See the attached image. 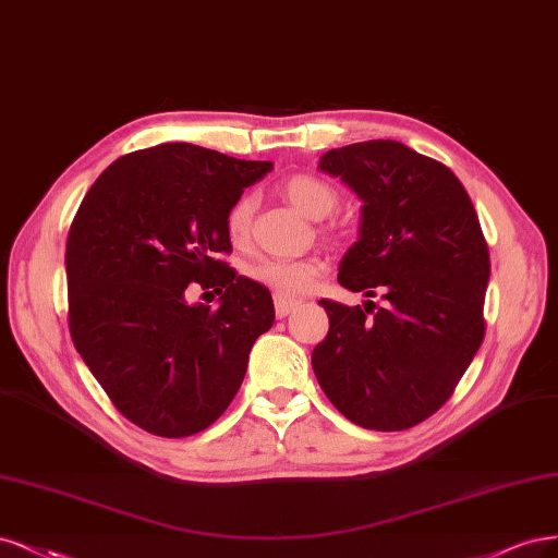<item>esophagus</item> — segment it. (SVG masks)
I'll use <instances>...</instances> for the list:
<instances>
[{
  "label": "esophagus",
  "mask_w": 558,
  "mask_h": 558,
  "mask_svg": "<svg viewBox=\"0 0 558 558\" xmlns=\"http://www.w3.org/2000/svg\"><path fill=\"white\" fill-rule=\"evenodd\" d=\"M274 301H276V315L282 319V317H287L290 315L296 305L301 303L299 299H290V296H280V294H276L274 296Z\"/></svg>",
  "instance_id": "obj_1"
}]
</instances>
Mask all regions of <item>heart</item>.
I'll return each mask as SVG.
<instances>
[{
    "instance_id": "b5f03b06",
    "label": "heart",
    "mask_w": 558,
    "mask_h": 558,
    "mask_svg": "<svg viewBox=\"0 0 558 558\" xmlns=\"http://www.w3.org/2000/svg\"><path fill=\"white\" fill-rule=\"evenodd\" d=\"M280 192L284 199H290L301 213L313 220H322L331 215L338 206V192L331 183L322 181L311 173H294L287 175L280 183ZM253 208L255 202L250 194L239 196L236 202L225 215V231L227 239L233 245H245L250 239V225H253ZM322 274V262L305 257V259H276L262 257L247 266V278L268 287L280 296H299L308 292Z\"/></svg>"
}]
</instances>
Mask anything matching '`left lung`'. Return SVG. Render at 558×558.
Wrapping results in <instances>:
<instances>
[{
    "instance_id": "8db88e82",
    "label": "left lung",
    "mask_w": 558,
    "mask_h": 558,
    "mask_svg": "<svg viewBox=\"0 0 558 558\" xmlns=\"http://www.w3.org/2000/svg\"><path fill=\"white\" fill-rule=\"evenodd\" d=\"M319 169L364 202L338 282L387 303L322 299L329 333L313 371L350 422L410 428L452 397L482 345L489 247L477 213L452 171L399 141L333 148Z\"/></svg>"
}]
</instances>
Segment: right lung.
Here are the masks:
<instances>
[{"label": "right lung", "mask_w": 558, "mask_h": 558, "mask_svg": "<svg viewBox=\"0 0 558 558\" xmlns=\"http://www.w3.org/2000/svg\"><path fill=\"white\" fill-rule=\"evenodd\" d=\"M192 143L116 159L89 187L66 239L71 340L124 417L161 438L208 428L274 327L264 284L220 259L225 215L271 171ZM222 293L213 312L187 283Z\"/></svg>", "instance_id": "add662e5"}]
</instances>
